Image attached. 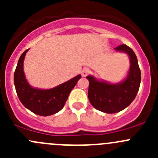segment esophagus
<instances>
[{"label": "esophagus", "instance_id": "esophagus-1", "mask_svg": "<svg viewBox=\"0 0 158 158\" xmlns=\"http://www.w3.org/2000/svg\"><path fill=\"white\" fill-rule=\"evenodd\" d=\"M89 73H90V70L87 69V68H84V69L81 71V74H82V76H86Z\"/></svg>", "mask_w": 158, "mask_h": 158}]
</instances>
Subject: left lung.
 Wrapping results in <instances>:
<instances>
[{
    "label": "left lung",
    "instance_id": "8db88e82",
    "mask_svg": "<svg viewBox=\"0 0 158 158\" xmlns=\"http://www.w3.org/2000/svg\"><path fill=\"white\" fill-rule=\"evenodd\" d=\"M117 52L128 54L130 68L126 78L118 83L98 80L93 76H86L89 81L88 97L95 109L105 113H117L133 102L139 90L141 70L136 55L130 47L122 44L114 48Z\"/></svg>",
    "mask_w": 158,
    "mask_h": 158
}]
</instances>
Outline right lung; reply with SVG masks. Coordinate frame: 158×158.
<instances>
[{
    "instance_id": "right-lung-1",
    "label": "right lung",
    "mask_w": 158,
    "mask_h": 158,
    "mask_svg": "<svg viewBox=\"0 0 158 158\" xmlns=\"http://www.w3.org/2000/svg\"><path fill=\"white\" fill-rule=\"evenodd\" d=\"M28 50L29 49L20 56L14 72V82L17 96L22 104L34 114L41 116L52 115L64 107L70 92L81 78V75L52 89L33 88L27 82L23 72V60Z\"/></svg>"
}]
</instances>
